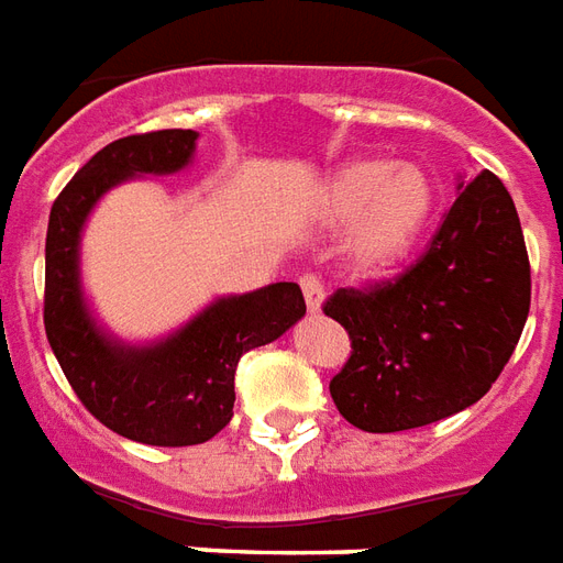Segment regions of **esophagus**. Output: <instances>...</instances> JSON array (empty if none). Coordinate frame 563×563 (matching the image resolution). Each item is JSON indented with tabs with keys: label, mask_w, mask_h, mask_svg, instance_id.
Returning <instances> with one entry per match:
<instances>
[{
	"label": "esophagus",
	"mask_w": 563,
	"mask_h": 563,
	"mask_svg": "<svg viewBox=\"0 0 563 563\" xmlns=\"http://www.w3.org/2000/svg\"><path fill=\"white\" fill-rule=\"evenodd\" d=\"M301 289H303V301H307L310 316L322 313V303H324L322 280H319V277H301Z\"/></svg>",
	"instance_id": "1"
}]
</instances>
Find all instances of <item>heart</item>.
<instances>
[{"mask_svg": "<svg viewBox=\"0 0 563 563\" xmlns=\"http://www.w3.org/2000/svg\"><path fill=\"white\" fill-rule=\"evenodd\" d=\"M319 211L331 227H349V260L366 277L399 268L418 247L435 211V185L427 169L385 157H352L328 176Z\"/></svg>", "mask_w": 563, "mask_h": 563, "instance_id": "b5f03b06", "label": "heart"}]
</instances>
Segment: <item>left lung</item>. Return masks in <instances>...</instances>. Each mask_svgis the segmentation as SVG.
I'll return each mask as SVG.
<instances>
[{
  "mask_svg": "<svg viewBox=\"0 0 563 563\" xmlns=\"http://www.w3.org/2000/svg\"><path fill=\"white\" fill-rule=\"evenodd\" d=\"M531 268L507 187L486 169L460 194L430 250L369 292L324 303L352 357L331 397L352 427L402 432L468 409L501 376L526 328Z\"/></svg>",
  "mask_w": 563,
  "mask_h": 563,
  "instance_id": "1",
  "label": "left lung"
}]
</instances>
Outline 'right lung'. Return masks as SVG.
Instances as JSON below:
<instances>
[{"mask_svg": "<svg viewBox=\"0 0 563 563\" xmlns=\"http://www.w3.org/2000/svg\"><path fill=\"white\" fill-rule=\"evenodd\" d=\"M197 140V131L173 128L103 145L49 208L44 277L49 349L74 394L103 427L154 448L214 439L232 420L241 355L274 343L307 313L298 283H271L211 301L152 343H124L95 319L80 274L86 220L112 187L181 173L194 164Z\"/></svg>", "mask_w": 563, "mask_h": 563, "instance_id": "obj_1", "label": "right lung"}]
</instances>
